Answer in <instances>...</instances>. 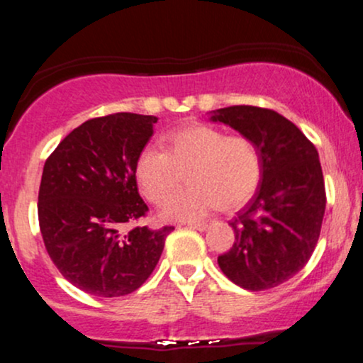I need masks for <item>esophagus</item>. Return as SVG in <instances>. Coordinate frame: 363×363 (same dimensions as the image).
Here are the masks:
<instances>
[{
	"label": "esophagus",
	"mask_w": 363,
	"mask_h": 363,
	"mask_svg": "<svg viewBox=\"0 0 363 363\" xmlns=\"http://www.w3.org/2000/svg\"><path fill=\"white\" fill-rule=\"evenodd\" d=\"M187 227H191V228H196V230H199V232H203V230H206L208 228V223H205V222H189L187 223Z\"/></svg>",
	"instance_id": "34e87169"
}]
</instances>
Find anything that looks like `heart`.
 <instances>
[{
  "mask_svg": "<svg viewBox=\"0 0 363 363\" xmlns=\"http://www.w3.org/2000/svg\"><path fill=\"white\" fill-rule=\"evenodd\" d=\"M184 176L191 187L162 210L164 218L194 222L220 205L228 210L244 205L259 187L262 157L249 136L194 124L170 135L165 150L143 148L136 160L141 193L155 205L167 203Z\"/></svg>",
  "mask_w": 363,
  "mask_h": 363,
  "instance_id": "b5f03b06",
  "label": "heart"
}]
</instances>
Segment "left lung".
Here are the masks:
<instances>
[{"mask_svg": "<svg viewBox=\"0 0 363 363\" xmlns=\"http://www.w3.org/2000/svg\"><path fill=\"white\" fill-rule=\"evenodd\" d=\"M210 121L249 136L262 157L259 187L230 222L235 240L218 256V266L245 290L273 289L301 272L318 244L326 210L319 153L301 129L272 109L223 107Z\"/></svg>", "mask_w": 363, "mask_h": 363, "instance_id": "left-lung-1", "label": "left lung"}]
</instances>
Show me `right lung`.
<instances>
[{"label":"right lung","instance_id":"add662e5","mask_svg":"<svg viewBox=\"0 0 363 363\" xmlns=\"http://www.w3.org/2000/svg\"><path fill=\"white\" fill-rule=\"evenodd\" d=\"M157 121L131 112L89 119L44 164L37 210L45 251L66 280L90 295L138 290L174 230H123L148 211L136 184V160Z\"/></svg>","mask_w":363,"mask_h":363}]
</instances>
